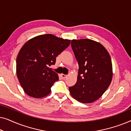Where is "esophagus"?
I'll list each match as a JSON object with an SVG mask.
<instances>
[{
  "instance_id": "1",
  "label": "esophagus",
  "mask_w": 131,
  "mask_h": 131,
  "mask_svg": "<svg viewBox=\"0 0 131 131\" xmlns=\"http://www.w3.org/2000/svg\"><path fill=\"white\" fill-rule=\"evenodd\" d=\"M61 77L63 79H66L67 77V75H66V74H61Z\"/></svg>"
}]
</instances>
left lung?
Here are the masks:
<instances>
[{
    "label": "left lung",
    "instance_id": "8db88e82",
    "mask_svg": "<svg viewBox=\"0 0 131 131\" xmlns=\"http://www.w3.org/2000/svg\"><path fill=\"white\" fill-rule=\"evenodd\" d=\"M71 44L79 71L76 83L69 87L70 93L80 103H93L103 95L112 82L110 54L103 45L91 39H73Z\"/></svg>",
    "mask_w": 131,
    "mask_h": 131
}]
</instances>
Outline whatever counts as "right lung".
<instances>
[{
	"label": "right lung",
	"mask_w": 131,
	"mask_h": 131,
	"mask_svg": "<svg viewBox=\"0 0 131 131\" xmlns=\"http://www.w3.org/2000/svg\"><path fill=\"white\" fill-rule=\"evenodd\" d=\"M71 40L51 34L39 35L28 40L19 51L16 71L19 82L28 96L43 98L51 92V87L59 79L50 69L56 57L70 44Z\"/></svg>",
	"instance_id": "obj_1"
}]
</instances>
